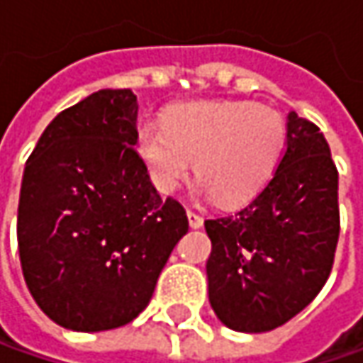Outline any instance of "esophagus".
<instances>
[{
    "instance_id": "obj_1",
    "label": "esophagus",
    "mask_w": 363,
    "mask_h": 363,
    "mask_svg": "<svg viewBox=\"0 0 363 363\" xmlns=\"http://www.w3.org/2000/svg\"><path fill=\"white\" fill-rule=\"evenodd\" d=\"M186 217H189V225H191L193 229H197L203 225V217H201L199 213L191 211V209H189V211H186Z\"/></svg>"
}]
</instances>
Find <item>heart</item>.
<instances>
[{
    "mask_svg": "<svg viewBox=\"0 0 363 363\" xmlns=\"http://www.w3.org/2000/svg\"><path fill=\"white\" fill-rule=\"evenodd\" d=\"M134 146L160 193H172L195 166L201 193L242 205L274 177L286 150V123L256 103L189 101L174 105L164 123L142 121Z\"/></svg>",
    "mask_w": 363,
    "mask_h": 363,
    "instance_id": "1",
    "label": "heart"
}]
</instances>
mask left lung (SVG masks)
Returning <instances> with one entry per match:
<instances>
[{"label": "left lung", "mask_w": 363, "mask_h": 363, "mask_svg": "<svg viewBox=\"0 0 363 363\" xmlns=\"http://www.w3.org/2000/svg\"><path fill=\"white\" fill-rule=\"evenodd\" d=\"M205 229L209 303L221 323L262 333L301 313L331 274L339 238L337 168L319 128L291 111L274 177L242 211Z\"/></svg>", "instance_id": "8db88e82"}]
</instances>
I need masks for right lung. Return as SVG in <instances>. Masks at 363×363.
I'll list each match as a JSON object with an SVG mask.
<instances>
[{"label": "right lung", "instance_id": "1", "mask_svg": "<svg viewBox=\"0 0 363 363\" xmlns=\"http://www.w3.org/2000/svg\"><path fill=\"white\" fill-rule=\"evenodd\" d=\"M138 99L101 89L60 111L24 168L18 247L28 291L55 323L107 331L148 307L174 245L189 231L134 148Z\"/></svg>", "mask_w": 363, "mask_h": 363}]
</instances>
